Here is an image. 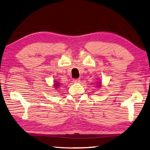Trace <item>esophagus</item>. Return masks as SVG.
Returning a JSON list of instances; mask_svg holds the SVG:
<instances>
[{"instance_id": "34e87169", "label": "esophagus", "mask_w": 150, "mask_h": 150, "mask_svg": "<svg viewBox=\"0 0 150 150\" xmlns=\"http://www.w3.org/2000/svg\"><path fill=\"white\" fill-rule=\"evenodd\" d=\"M73 81L74 83H79L80 82V79H73Z\"/></svg>"}]
</instances>
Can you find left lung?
<instances>
[{
	"instance_id": "1",
	"label": "left lung",
	"mask_w": 150,
	"mask_h": 150,
	"mask_svg": "<svg viewBox=\"0 0 150 150\" xmlns=\"http://www.w3.org/2000/svg\"><path fill=\"white\" fill-rule=\"evenodd\" d=\"M99 86H101V85H100H100Z\"/></svg>"
}]
</instances>
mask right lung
Returning <instances> with one entry per match:
<instances>
[{
  "instance_id": "obj_1",
  "label": "right lung",
  "mask_w": 150,
  "mask_h": 150,
  "mask_svg": "<svg viewBox=\"0 0 150 150\" xmlns=\"http://www.w3.org/2000/svg\"><path fill=\"white\" fill-rule=\"evenodd\" d=\"M56 83L55 84H54V87H56V88H57V87H58V86H59V83H57V82H55Z\"/></svg>"
}]
</instances>
